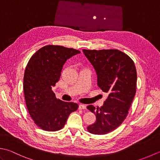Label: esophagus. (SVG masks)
Returning a JSON list of instances; mask_svg holds the SVG:
<instances>
[{"label": "esophagus", "instance_id": "esophagus-1", "mask_svg": "<svg viewBox=\"0 0 160 160\" xmlns=\"http://www.w3.org/2000/svg\"><path fill=\"white\" fill-rule=\"evenodd\" d=\"M79 108H80V109H86L87 107L84 104H80L79 105Z\"/></svg>", "mask_w": 160, "mask_h": 160}]
</instances>
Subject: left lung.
I'll use <instances>...</instances> for the list:
<instances>
[{
  "instance_id": "left-lung-1",
  "label": "left lung",
  "mask_w": 160,
  "mask_h": 160,
  "mask_svg": "<svg viewBox=\"0 0 160 160\" xmlns=\"http://www.w3.org/2000/svg\"><path fill=\"white\" fill-rule=\"evenodd\" d=\"M82 52L96 71L98 86L108 93L102 107H87L96 116V121L87 130L92 134L104 135L117 128L127 116L136 92V69L131 58L118 49Z\"/></svg>"
}]
</instances>
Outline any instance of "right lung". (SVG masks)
I'll return each mask as SVG.
<instances>
[{
    "mask_svg": "<svg viewBox=\"0 0 160 160\" xmlns=\"http://www.w3.org/2000/svg\"><path fill=\"white\" fill-rule=\"evenodd\" d=\"M80 53L72 48L47 45L29 60L24 74V94L30 116L42 130L62 128L70 113L78 109V104L57 99L52 89L59 80L66 61Z\"/></svg>",
    "mask_w": 160,
    "mask_h": 160,
    "instance_id": "add662e5",
    "label": "right lung"
}]
</instances>
